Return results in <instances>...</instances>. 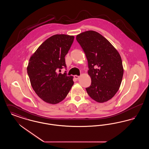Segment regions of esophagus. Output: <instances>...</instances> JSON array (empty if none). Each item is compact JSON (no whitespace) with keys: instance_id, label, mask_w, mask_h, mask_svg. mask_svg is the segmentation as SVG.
I'll use <instances>...</instances> for the list:
<instances>
[{"instance_id":"1","label":"esophagus","mask_w":149,"mask_h":149,"mask_svg":"<svg viewBox=\"0 0 149 149\" xmlns=\"http://www.w3.org/2000/svg\"><path fill=\"white\" fill-rule=\"evenodd\" d=\"M74 78H75V79L78 80V79L79 78V76H78V75H74Z\"/></svg>"}]
</instances>
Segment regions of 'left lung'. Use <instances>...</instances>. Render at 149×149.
Instances as JSON below:
<instances>
[{
	"instance_id": "8db88e82",
	"label": "left lung",
	"mask_w": 149,
	"mask_h": 149,
	"mask_svg": "<svg viewBox=\"0 0 149 149\" xmlns=\"http://www.w3.org/2000/svg\"><path fill=\"white\" fill-rule=\"evenodd\" d=\"M88 60L91 85L86 88L89 95L99 103L113 98L118 92L123 75V68L118 51L105 37L94 31L77 36Z\"/></svg>"
}]
</instances>
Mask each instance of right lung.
Here are the masks:
<instances>
[{"instance_id": "1", "label": "right lung", "mask_w": 149, "mask_h": 149, "mask_svg": "<svg viewBox=\"0 0 149 149\" xmlns=\"http://www.w3.org/2000/svg\"><path fill=\"white\" fill-rule=\"evenodd\" d=\"M74 36H52L38 47L27 68L31 84L37 95L47 103L63 100L74 84L73 77L57 70L66 68L65 56L74 41Z\"/></svg>"}]
</instances>
